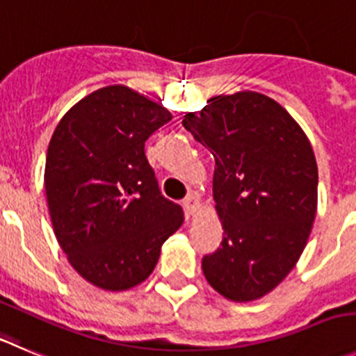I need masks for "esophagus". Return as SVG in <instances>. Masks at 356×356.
Wrapping results in <instances>:
<instances>
[{
	"instance_id": "esophagus-1",
	"label": "esophagus",
	"mask_w": 356,
	"mask_h": 356,
	"mask_svg": "<svg viewBox=\"0 0 356 356\" xmlns=\"http://www.w3.org/2000/svg\"><path fill=\"white\" fill-rule=\"evenodd\" d=\"M184 207L186 211H188V214H197L198 209H200V200H198V197H195V195H189L184 202Z\"/></svg>"
}]
</instances>
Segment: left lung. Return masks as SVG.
I'll return each instance as SVG.
<instances>
[{
	"label": "left lung",
	"instance_id": "left-lung-1",
	"mask_svg": "<svg viewBox=\"0 0 356 356\" xmlns=\"http://www.w3.org/2000/svg\"><path fill=\"white\" fill-rule=\"evenodd\" d=\"M182 126L216 159L212 197L225 234L202 260L205 279L228 300H258L290 274L313 230V145L286 108L257 91L214 96Z\"/></svg>",
	"mask_w": 356,
	"mask_h": 356
}]
</instances>
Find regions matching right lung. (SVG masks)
Segmentation results:
<instances>
[{"label": "right lung", "mask_w": 356, "mask_h": 356, "mask_svg": "<svg viewBox=\"0 0 356 356\" xmlns=\"http://www.w3.org/2000/svg\"><path fill=\"white\" fill-rule=\"evenodd\" d=\"M172 114L128 86L84 96L49 142L45 195L56 238L92 286L144 283L163 242L181 228V205L161 197L144 145Z\"/></svg>", "instance_id": "obj_1"}]
</instances>
